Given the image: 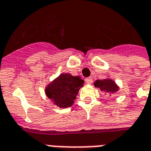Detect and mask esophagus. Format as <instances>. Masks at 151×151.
Returning <instances> with one entry per match:
<instances>
[{
  "mask_svg": "<svg viewBox=\"0 0 151 151\" xmlns=\"http://www.w3.org/2000/svg\"><path fill=\"white\" fill-rule=\"evenodd\" d=\"M92 81H93V78H91V77L86 78V82L87 84H91V83H92Z\"/></svg>",
  "mask_w": 151,
  "mask_h": 151,
  "instance_id": "34e87169",
  "label": "esophagus"
}]
</instances>
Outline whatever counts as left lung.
<instances>
[{
	"instance_id": "left-lung-1",
	"label": "left lung",
	"mask_w": 151,
	"mask_h": 151,
	"mask_svg": "<svg viewBox=\"0 0 151 151\" xmlns=\"http://www.w3.org/2000/svg\"><path fill=\"white\" fill-rule=\"evenodd\" d=\"M93 86L97 88H99V90L106 95L111 96L119 90V86L116 84L115 81L110 78V76L102 80H96L93 82Z\"/></svg>"
}]
</instances>
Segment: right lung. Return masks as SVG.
<instances>
[{
	"instance_id": "right-lung-1",
	"label": "right lung",
	"mask_w": 151,
	"mask_h": 151,
	"mask_svg": "<svg viewBox=\"0 0 151 151\" xmlns=\"http://www.w3.org/2000/svg\"><path fill=\"white\" fill-rule=\"evenodd\" d=\"M83 84L84 81L80 76H73L67 73H61L46 86L45 93L53 105L65 109L74 103Z\"/></svg>"
}]
</instances>
